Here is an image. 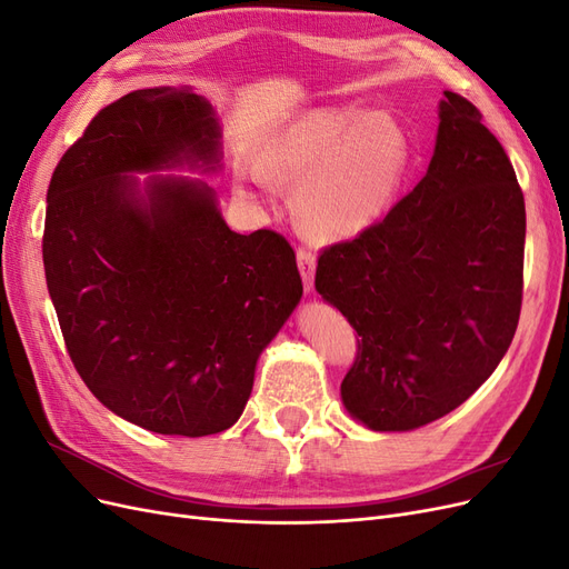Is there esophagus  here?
Instances as JSON below:
<instances>
[{
	"mask_svg": "<svg viewBox=\"0 0 569 569\" xmlns=\"http://www.w3.org/2000/svg\"><path fill=\"white\" fill-rule=\"evenodd\" d=\"M297 261L301 270V280L306 291H313V280H316V253L311 249H299L297 251Z\"/></svg>",
	"mask_w": 569,
	"mask_h": 569,
	"instance_id": "34e87169",
	"label": "esophagus"
}]
</instances>
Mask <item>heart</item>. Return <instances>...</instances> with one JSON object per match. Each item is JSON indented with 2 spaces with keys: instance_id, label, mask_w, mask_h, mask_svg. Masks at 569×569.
Masks as SVG:
<instances>
[{
  "instance_id": "b5f03b06",
  "label": "heart",
  "mask_w": 569,
  "mask_h": 569,
  "mask_svg": "<svg viewBox=\"0 0 569 569\" xmlns=\"http://www.w3.org/2000/svg\"><path fill=\"white\" fill-rule=\"evenodd\" d=\"M410 161L408 132L396 116L316 109L272 137L249 184L261 197L272 182L297 187L301 226L318 239H349L387 213Z\"/></svg>"
}]
</instances>
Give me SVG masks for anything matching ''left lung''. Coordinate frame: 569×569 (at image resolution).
<instances>
[{
    "label": "left lung",
    "mask_w": 569,
    "mask_h": 569,
    "mask_svg": "<svg viewBox=\"0 0 569 569\" xmlns=\"http://www.w3.org/2000/svg\"><path fill=\"white\" fill-rule=\"evenodd\" d=\"M525 197L468 99L443 92L435 157L393 209L325 247L316 289L358 332L341 401L375 432H408L489 380L518 330Z\"/></svg>",
    "instance_id": "1"
}]
</instances>
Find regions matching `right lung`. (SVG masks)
<instances>
[{
    "label": "right lung",
    "instance_id": "1",
    "mask_svg": "<svg viewBox=\"0 0 569 569\" xmlns=\"http://www.w3.org/2000/svg\"><path fill=\"white\" fill-rule=\"evenodd\" d=\"M199 162L220 163L209 101L134 90L90 120L47 189L42 258L68 356L101 403L157 435L232 427L303 295L287 239L232 232L209 184L151 178L142 194L126 176Z\"/></svg>",
    "mask_w": 569,
    "mask_h": 569
}]
</instances>
